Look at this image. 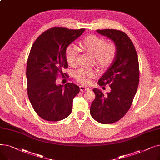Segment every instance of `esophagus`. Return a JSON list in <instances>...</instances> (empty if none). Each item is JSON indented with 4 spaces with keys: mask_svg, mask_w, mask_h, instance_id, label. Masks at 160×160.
<instances>
[{
    "mask_svg": "<svg viewBox=\"0 0 160 160\" xmlns=\"http://www.w3.org/2000/svg\"><path fill=\"white\" fill-rule=\"evenodd\" d=\"M80 89L81 91H89V88L84 86H80Z\"/></svg>",
    "mask_w": 160,
    "mask_h": 160,
    "instance_id": "esophagus-1",
    "label": "esophagus"
}]
</instances>
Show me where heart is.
Returning a JSON list of instances; mask_svg holds the SVG:
<instances>
[{
	"mask_svg": "<svg viewBox=\"0 0 160 160\" xmlns=\"http://www.w3.org/2000/svg\"><path fill=\"white\" fill-rule=\"evenodd\" d=\"M80 47L94 56L95 63L101 67L110 65L114 60L116 47L113 43H107L102 38L95 35H89L83 39L80 43ZM78 54V48L74 45H69L66 48L65 56L67 63L73 65L77 62ZM96 71L91 69L80 68L74 72V78L82 83L88 84L91 79L96 77Z\"/></svg>",
	"mask_w": 160,
	"mask_h": 160,
	"instance_id": "heart-1",
	"label": "heart"
}]
</instances>
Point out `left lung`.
<instances>
[{
	"instance_id": "left-lung-1",
	"label": "left lung",
	"mask_w": 160,
	"mask_h": 160,
	"mask_svg": "<svg viewBox=\"0 0 160 160\" xmlns=\"http://www.w3.org/2000/svg\"><path fill=\"white\" fill-rule=\"evenodd\" d=\"M99 34L111 39L116 47L113 62L98 82L110 84L111 91L104 93L97 88L93 91L95 98L90 108L93 118L102 124H112L127 113L138 89L139 80L138 57L129 37L121 30H97Z\"/></svg>"
}]
</instances>
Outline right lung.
<instances>
[{
    "mask_svg": "<svg viewBox=\"0 0 160 160\" xmlns=\"http://www.w3.org/2000/svg\"><path fill=\"white\" fill-rule=\"evenodd\" d=\"M84 30L50 28L41 33L31 48L27 66L28 95L33 110L46 121H60L71 113L73 98L80 88L73 83L57 85L56 80L58 74L63 75V69L68 67L67 47Z\"/></svg>",
    "mask_w": 160,
    "mask_h": 160,
    "instance_id": "add662e5",
    "label": "right lung"
}]
</instances>
